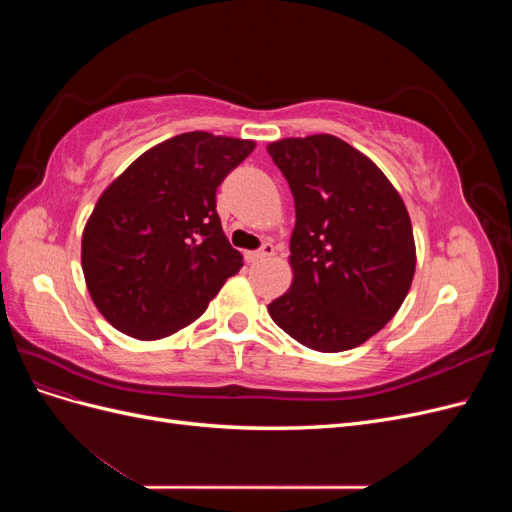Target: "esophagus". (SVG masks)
<instances>
[{
  "instance_id": "34e87169",
  "label": "esophagus",
  "mask_w": 512,
  "mask_h": 512,
  "mask_svg": "<svg viewBox=\"0 0 512 512\" xmlns=\"http://www.w3.org/2000/svg\"><path fill=\"white\" fill-rule=\"evenodd\" d=\"M275 254V247L271 243H265L260 247L258 252H247L245 254V260L247 262H258V260H265V258H271Z\"/></svg>"
}]
</instances>
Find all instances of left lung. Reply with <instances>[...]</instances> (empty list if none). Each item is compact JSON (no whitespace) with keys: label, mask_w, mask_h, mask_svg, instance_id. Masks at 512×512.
Listing matches in <instances>:
<instances>
[{"label":"left lung","mask_w":512,"mask_h":512,"mask_svg":"<svg viewBox=\"0 0 512 512\" xmlns=\"http://www.w3.org/2000/svg\"><path fill=\"white\" fill-rule=\"evenodd\" d=\"M294 196L292 284L269 314L299 344L344 352L404 303L416 269L408 209L365 153L333 134L267 145Z\"/></svg>","instance_id":"1"}]
</instances>
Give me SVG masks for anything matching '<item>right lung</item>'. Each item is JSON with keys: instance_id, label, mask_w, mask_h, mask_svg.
Returning a JSON list of instances; mask_svg holds the SVG:
<instances>
[{"instance_id": "obj_1", "label": "right lung", "mask_w": 512, "mask_h": 512, "mask_svg": "<svg viewBox=\"0 0 512 512\" xmlns=\"http://www.w3.org/2000/svg\"><path fill=\"white\" fill-rule=\"evenodd\" d=\"M254 147L185 132L147 149L100 194L83 228L81 267L91 301L117 331L143 342L177 333L243 267L215 190Z\"/></svg>"}]
</instances>
